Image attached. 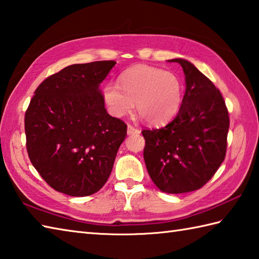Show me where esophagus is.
I'll return each mask as SVG.
<instances>
[{
	"mask_svg": "<svg viewBox=\"0 0 259 259\" xmlns=\"http://www.w3.org/2000/svg\"><path fill=\"white\" fill-rule=\"evenodd\" d=\"M126 133H128V135H136V134H139L140 130L135 128V126L128 124V129H126Z\"/></svg>",
	"mask_w": 259,
	"mask_h": 259,
	"instance_id": "34e87169",
	"label": "esophagus"
}]
</instances>
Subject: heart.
<instances>
[{
    "mask_svg": "<svg viewBox=\"0 0 259 259\" xmlns=\"http://www.w3.org/2000/svg\"><path fill=\"white\" fill-rule=\"evenodd\" d=\"M119 85L108 83L102 98L109 113L121 118L136 109L147 122L161 124L179 112L183 85L177 75L148 65H137L119 76Z\"/></svg>",
    "mask_w": 259,
    "mask_h": 259,
    "instance_id": "b5f03b06",
    "label": "heart"
}]
</instances>
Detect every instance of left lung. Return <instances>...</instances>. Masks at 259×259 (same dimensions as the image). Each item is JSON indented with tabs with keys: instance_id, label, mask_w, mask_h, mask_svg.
Returning a JSON list of instances; mask_svg holds the SVG:
<instances>
[{
	"instance_id": "8db88e82",
	"label": "left lung",
	"mask_w": 259,
	"mask_h": 259,
	"mask_svg": "<svg viewBox=\"0 0 259 259\" xmlns=\"http://www.w3.org/2000/svg\"><path fill=\"white\" fill-rule=\"evenodd\" d=\"M185 75L179 113L164 128L143 130L144 159L151 181L165 193L201 189L224 161L229 114L220 91L189 60L175 58Z\"/></svg>"
}]
</instances>
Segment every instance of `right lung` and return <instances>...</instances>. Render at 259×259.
Here are the masks:
<instances>
[{"label": "right lung", "mask_w": 259, "mask_h": 259, "mask_svg": "<svg viewBox=\"0 0 259 259\" xmlns=\"http://www.w3.org/2000/svg\"><path fill=\"white\" fill-rule=\"evenodd\" d=\"M116 63L74 64L46 78L24 116L29 158L60 193L88 196L113 168L126 124L105 110L100 85Z\"/></svg>", "instance_id": "obj_1"}]
</instances>
